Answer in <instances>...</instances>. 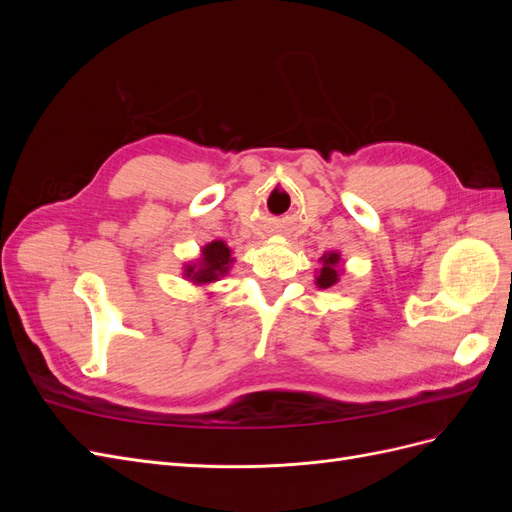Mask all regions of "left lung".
Segmentation results:
<instances>
[{"label": "left lung", "instance_id": "obj_1", "mask_svg": "<svg viewBox=\"0 0 512 512\" xmlns=\"http://www.w3.org/2000/svg\"><path fill=\"white\" fill-rule=\"evenodd\" d=\"M320 260H322V269H320V275L316 277V284L320 288H331L339 280V269H337L339 254H335V252L324 254Z\"/></svg>", "mask_w": 512, "mask_h": 512}]
</instances>
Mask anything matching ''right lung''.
Masks as SVG:
<instances>
[{"label":"right lung","mask_w":512,"mask_h":512,"mask_svg":"<svg viewBox=\"0 0 512 512\" xmlns=\"http://www.w3.org/2000/svg\"><path fill=\"white\" fill-rule=\"evenodd\" d=\"M232 262L230 250L224 241H213L203 247V258L198 265L185 267V277L194 284H209L218 282L222 275H226L228 265Z\"/></svg>","instance_id":"add662e5"}]
</instances>
